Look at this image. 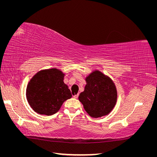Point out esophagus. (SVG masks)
<instances>
[{
    "label": "esophagus",
    "instance_id": "1",
    "mask_svg": "<svg viewBox=\"0 0 157 157\" xmlns=\"http://www.w3.org/2000/svg\"><path fill=\"white\" fill-rule=\"evenodd\" d=\"M73 96L74 97V98H78V94H73Z\"/></svg>",
    "mask_w": 157,
    "mask_h": 157
}]
</instances>
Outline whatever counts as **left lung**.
<instances>
[{
    "label": "left lung",
    "mask_w": 157,
    "mask_h": 157,
    "mask_svg": "<svg viewBox=\"0 0 157 157\" xmlns=\"http://www.w3.org/2000/svg\"><path fill=\"white\" fill-rule=\"evenodd\" d=\"M86 85L80 94L79 101L90 116L94 118L108 115L115 107L117 92L112 80L100 71H95L86 78Z\"/></svg>",
    "instance_id": "left-lung-1"
}]
</instances>
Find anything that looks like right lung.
Returning <instances> with one entry per match:
<instances>
[{
    "label": "right lung",
    "mask_w": 157,
    "mask_h": 157,
    "mask_svg": "<svg viewBox=\"0 0 157 157\" xmlns=\"http://www.w3.org/2000/svg\"><path fill=\"white\" fill-rule=\"evenodd\" d=\"M63 78L64 74L54 68L40 71L31 79L26 96L36 113L48 116L54 115L65 101L72 97Z\"/></svg>",
    "instance_id": "1"
}]
</instances>
